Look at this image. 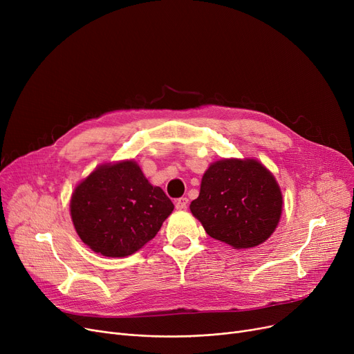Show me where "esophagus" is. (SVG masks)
<instances>
[{
	"label": "esophagus",
	"mask_w": 354,
	"mask_h": 354,
	"mask_svg": "<svg viewBox=\"0 0 354 354\" xmlns=\"http://www.w3.org/2000/svg\"><path fill=\"white\" fill-rule=\"evenodd\" d=\"M175 207L176 209H185L188 207V198L187 196H180L178 199H175Z\"/></svg>",
	"instance_id": "obj_1"
}]
</instances>
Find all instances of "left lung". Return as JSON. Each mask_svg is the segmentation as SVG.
<instances>
[{
	"label": "left lung",
	"instance_id": "1",
	"mask_svg": "<svg viewBox=\"0 0 354 354\" xmlns=\"http://www.w3.org/2000/svg\"><path fill=\"white\" fill-rule=\"evenodd\" d=\"M189 208L209 236L238 250L251 248L274 232L283 196L259 162L224 159L209 166Z\"/></svg>",
	"mask_w": 354,
	"mask_h": 354
}]
</instances>
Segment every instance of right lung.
<instances>
[{
	"label": "right lung",
	"instance_id": "1",
	"mask_svg": "<svg viewBox=\"0 0 354 354\" xmlns=\"http://www.w3.org/2000/svg\"><path fill=\"white\" fill-rule=\"evenodd\" d=\"M70 208L86 245L104 257H127L158 234L174 203L126 160L91 172L74 189Z\"/></svg>",
	"mask_w": 354,
	"mask_h": 354
}]
</instances>
